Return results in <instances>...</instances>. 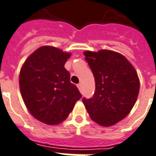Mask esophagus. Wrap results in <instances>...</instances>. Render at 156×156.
<instances>
[{
	"label": "esophagus",
	"mask_w": 156,
	"mask_h": 156,
	"mask_svg": "<svg viewBox=\"0 0 156 156\" xmlns=\"http://www.w3.org/2000/svg\"><path fill=\"white\" fill-rule=\"evenodd\" d=\"M77 87H78V89L80 90V92H81V91H82V84L81 83L78 84V85H77Z\"/></svg>",
	"instance_id": "34e87169"
}]
</instances>
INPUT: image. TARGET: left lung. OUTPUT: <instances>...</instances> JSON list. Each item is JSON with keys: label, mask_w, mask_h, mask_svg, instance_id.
<instances>
[{"label": "left lung", "mask_w": 156, "mask_h": 156, "mask_svg": "<svg viewBox=\"0 0 156 156\" xmlns=\"http://www.w3.org/2000/svg\"><path fill=\"white\" fill-rule=\"evenodd\" d=\"M93 73V97L82 99L90 119L104 127L114 125L129 114L136 102L140 80L136 70L119 53L102 49L84 52Z\"/></svg>", "instance_id": "left-lung-1"}]
</instances>
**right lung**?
<instances>
[{"label": "right lung", "mask_w": 156, "mask_h": 156, "mask_svg": "<svg viewBox=\"0 0 156 156\" xmlns=\"http://www.w3.org/2000/svg\"><path fill=\"white\" fill-rule=\"evenodd\" d=\"M70 57L52 46H43L26 59L19 87L27 110L40 122L56 125L69 116L81 94L70 82L65 64Z\"/></svg>", "instance_id": "right-lung-1"}]
</instances>
